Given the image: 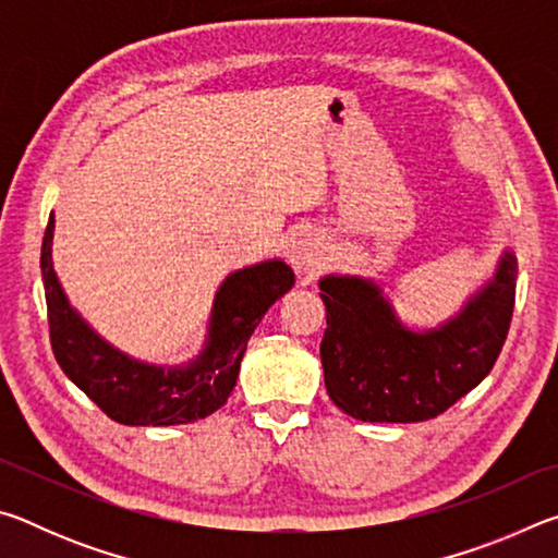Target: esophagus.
<instances>
[{"mask_svg": "<svg viewBox=\"0 0 558 558\" xmlns=\"http://www.w3.org/2000/svg\"><path fill=\"white\" fill-rule=\"evenodd\" d=\"M290 263L298 276L310 282L327 266V248L317 233H300L290 243Z\"/></svg>", "mask_w": 558, "mask_h": 558, "instance_id": "34e87169", "label": "esophagus"}]
</instances>
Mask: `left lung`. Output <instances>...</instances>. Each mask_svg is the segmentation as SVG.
<instances>
[{"instance_id": "8db88e82", "label": "left lung", "mask_w": 558, "mask_h": 558, "mask_svg": "<svg viewBox=\"0 0 558 558\" xmlns=\"http://www.w3.org/2000/svg\"><path fill=\"white\" fill-rule=\"evenodd\" d=\"M319 290L329 399L356 421L418 423L448 411L493 372L514 313L517 258L507 251L495 278L430 332L401 325L372 280L327 276Z\"/></svg>"}]
</instances>
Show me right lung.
Here are the masks:
<instances>
[{
	"label": "right lung",
	"instance_id": "1",
	"mask_svg": "<svg viewBox=\"0 0 558 558\" xmlns=\"http://www.w3.org/2000/svg\"><path fill=\"white\" fill-rule=\"evenodd\" d=\"M51 243L53 214L41 243V278L56 362L102 413L125 426L192 423L223 405L253 329L272 302L295 286V272L282 260L231 272L216 292L204 352L186 366H153L118 352L83 323L53 272Z\"/></svg>",
	"mask_w": 558,
	"mask_h": 558
}]
</instances>
